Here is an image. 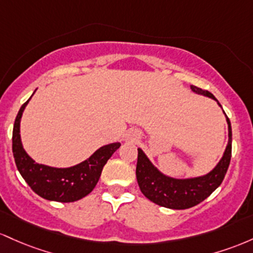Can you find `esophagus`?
<instances>
[{
	"instance_id": "obj_1",
	"label": "esophagus",
	"mask_w": 253,
	"mask_h": 253,
	"mask_svg": "<svg viewBox=\"0 0 253 253\" xmlns=\"http://www.w3.org/2000/svg\"><path fill=\"white\" fill-rule=\"evenodd\" d=\"M126 140L131 141V142H136L140 140V134H138L137 130H130L126 136Z\"/></svg>"
}]
</instances>
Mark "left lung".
<instances>
[{
	"label": "left lung",
	"mask_w": 253,
	"mask_h": 253,
	"mask_svg": "<svg viewBox=\"0 0 253 253\" xmlns=\"http://www.w3.org/2000/svg\"><path fill=\"white\" fill-rule=\"evenodd\" d=\"M192 92L215 100L220 107H222L214 95L208 90H203L196 86H190ZM225 113V111H223ZM228 126V142L222 158L216 166L207 174L192 178H173L165 174L153 165L146 153L137 148V165H136V178L141 192L152 201L153 203L169 209H188L197 206L208 196L216 190L225 178L228 169L232 155V127L231 122L226 116Z\"/></svg>",
	"instance_id": "left-lung-1"
}]
</instances>
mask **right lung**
I'll use <instances>...</instances> for the list:
<instances>
[{"label": "right lung", "instance_id": "obj_1", "mask_svg": "<svg viewBox=\"0 0 253 253\" xmlns=\"http://www.w3.org/2000/svg\"><path fill=\"white\" fill-rule=\"evenodd\" d=\"M35 93L36 90L33 94ZM31 98L20 107L13 127V155L20 174L30 188L45 200L63 203L81 200L95 188L103 167L121 147V143L115 142L105 144L96 149L88 159L70 167H52L36 163L24 149L20 135L22 113Z\"/></svg>", "mask_w": 253, "mask_h": 253}]
</instances>
